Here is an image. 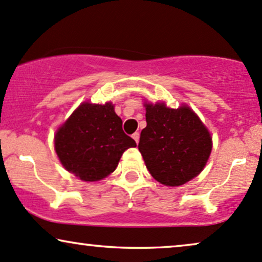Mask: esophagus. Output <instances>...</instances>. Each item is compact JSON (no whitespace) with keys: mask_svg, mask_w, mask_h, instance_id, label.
I'll return each instance as SVG.
<instances>
[{"mask_svg":"<svg viewBox=\"0 0 262 262\" xmlns=\"http://www.w3.org/2000/svg\"><path fill=\"white\" fill-rule=\"evenodd\" d=\"M132 138L136 141V143H138V141H140V134H138V132H135V134L132 135Z\"/></svg>","mask_w":262,"mask_h":262,"instance_id":"obj_1","label":"esophagus"}]
</instances>
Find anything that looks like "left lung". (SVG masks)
Wrapping results in <instances>:
<instances>
[{
    "mask_svg": "<svg viewBox=\"0 0 262 262\" xmlns=\"http://www.w3.org/2000/svg\"><path fill=\"white\" fill-rule=\"evenodd\" d=\"M147 126L140 149L150 175L165 186L185 185L204 169L212 142L208 128L189 106L167 108L146 103Z\"/></svg>",
    "mask_w": 262,
    "mask_h": 262,
    "instance_id": "1",
    "label": "left lung"
}]
</instances>
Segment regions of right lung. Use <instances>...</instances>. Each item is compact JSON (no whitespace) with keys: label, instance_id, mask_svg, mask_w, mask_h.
I'll list each match as a JSON object with an SVG mask.
<instances>
[{"label":"right lung","instance_id":"1","mask_svg":"<svg viewBox=\"0 0 262 262\" xmlns=\"http://www.w3.org/2000/svg\"><path fill=\"white\" fill-rule=\"evenodd\" d=\"M136 142L122 131V120L111 102L77 106L58 128L54 148L62 165L80 180H103L118 166L122 153Z\"/></svg>","mask_w":262,"mask_h":262}]
</instances>
